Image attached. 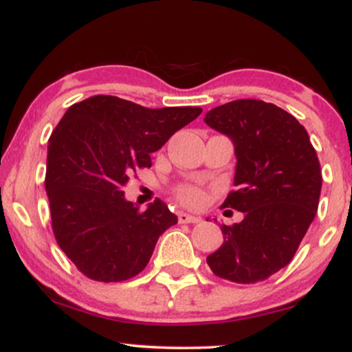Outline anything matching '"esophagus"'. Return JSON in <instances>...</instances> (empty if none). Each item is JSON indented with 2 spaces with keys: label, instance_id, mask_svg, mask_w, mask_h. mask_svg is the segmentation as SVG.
<instances>
[{
  "label": "esophagus",
  "instance_id": "1",
  "mask_svg": "<svg viewBox=\"0 0 352 352\" xmlns=\"http://www.w3.org/2000/svg\"><path fill=\"white\" fill-rule=\"evenodd\" d=\"M179 222L180 223H199L201 217H196V215H190L186 212H180L179 214Z\"/></svg>",
  "mask_w": 352,
  "mask_h": 352
}]
</instances>
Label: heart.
<instances>
[{
  "label": "heart",
  "mask_w": 352,
  "mask_h": 352,
  "mask_svg": "<svg viewBox=\"0 0 352 352\" xmlns=\"http://www.w3.org/2000/svg\"><path fill=\"white\" fill-rule=\"evenodd\" d=\"M177 199L186 208H198L204 203V191L195 185H182L175 190Z\"/></svg>",
  "instance_id": "heart-1"
}]
</instances>
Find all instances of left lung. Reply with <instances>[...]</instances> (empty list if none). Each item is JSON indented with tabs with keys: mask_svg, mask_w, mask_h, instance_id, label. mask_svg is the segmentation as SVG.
<instances>
[{
	"mask_svg": "<svg viewBox=\"0 0 352 352\" xmlns=\"http://www.w3.org/2000/svg\"><path fill=\"white\" fill-rule=\"evenodd\" d=\"M210 129L235 144V186L222 208L245 214L222 225L223 243L208 256L215 275L257 283L292 262L312 223L322 190V170L306 129L282 107L236 100L210 109Z\"/></svg>",
	"mask_w": 352,
	"mask_h": 352,
	"instance_id": "left-lung-1",
	"label": "left lung"
}]
</instances>
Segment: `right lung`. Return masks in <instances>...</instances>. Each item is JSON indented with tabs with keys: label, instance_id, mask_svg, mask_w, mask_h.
Returning <instances> with one entry per match:
<instances>
[{
	"label": "right lung",
	"instance_id": "1",
	"mask_svg": "<svg viewBox=\"0 0 352 352\" xmlns=\"http://www.w3.org/2000/svg\"><path fill=\"white\" fill-rule=\"evenodd\" d=\"M201 112L191 106L148 109L96 95L70 106L56 125L45 177L51 225L59 248L85 277L124 282L148 265L177 215L161 199L142 212L124 198V186Z\"/></svg>",
	"mask_w": 352,
	"mask_h": 352
}]
</instances>
